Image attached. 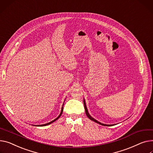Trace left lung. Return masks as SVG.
<instances>
[{
    "label": "left lung",
    "instance_id": "1",
    "mask_svg": "<svg viewBox=\"0 0 153 153\" xmlns=\"http://www.w3.org/2000/svg\"><path fill=\"white\" fill-rule=\"evenodd\" d=\"M84 108H85V113H86V115L87 116V117L90 119V120H93V121H94V122H95V123H98V124H101V125H102V126H112V125H107V124H102V123H100V122H98V120H95L94 118H93L92 117H91L90 116V114H88V111H87V106H86V105H85V100H84Z\"/></svg>",
    "mask_w": 153,
    "mask_h": 153
}]
</instances>
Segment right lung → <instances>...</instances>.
I'll use <instances>...</instances> for the list:
<instances>
[{"label":"right lung","mask_w":153,"mask_h":153,"mask_svg":"<svg viewBox=\"0 0 153 153\" xmlns=\"http://www.w3.org/2000/svg\"><path fill=\"white\" fill-rule=\"evenodd\" d=\"M63 106L62 108V111H61V113H60V114L59 115V116L58 117H56L55 119H54L53 120H52V121H51L50 123H47V124H43V125H38V126H39V127H42V126H47V125H49V124H52V123H53V122H55V120H56L61 116H62V113H63Z\"/></svg>","instance_id":"right-lung-1"}]
</instances>
